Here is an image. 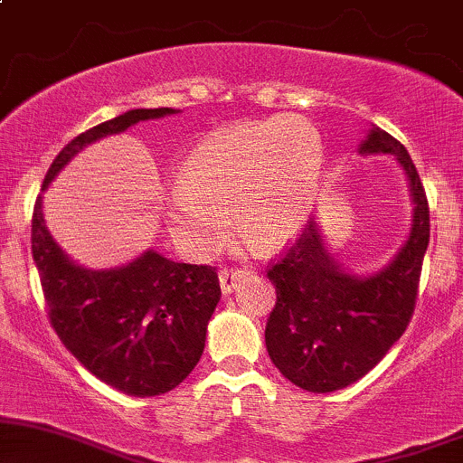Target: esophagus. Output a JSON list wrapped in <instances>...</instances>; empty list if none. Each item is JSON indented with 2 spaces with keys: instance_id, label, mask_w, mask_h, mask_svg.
I'll return each instance as SVG.
<instances>
[{
  "instance_id": "1",
  "label": "esophagus",
  "mask_w": 463,
  "mask_h": 463,
  "mask_svg": "<svg viewBox=\"0 0 463 463\" xmlns=\"http://www.w3.org/2000/svg\"><path fill=\"white\" fill-rule=\"evenodd\" d=\"M246 276H248L246 269H228V268L220 269V287H222V291H224V294H231V291L237 287L239 280L246 279Z\"/></svg>"
}]
</instances>
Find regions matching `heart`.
Instances as JSON below:
<instances>
[{"instance_id": "heart-1", "label": "heart", "mask_w": 463, "mask_h": 463, "mask_svg": "<svg viewBox=\"0 0 463 463\" xmlns=\"http://www.w3.org/2000/svg\"><path fill=\"white\" fill-rule=\"evenodd\" d=\"M322 141L294 115L215 130L165 194L174 241L194 257L224 246L231 217L241 235L276 248L305 228L317 194Z\"/></svg>"}]
</instances>
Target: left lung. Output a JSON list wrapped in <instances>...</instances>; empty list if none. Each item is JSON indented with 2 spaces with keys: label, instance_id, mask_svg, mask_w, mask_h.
I'll use <instances>...</instances> for the list:
<instances>
[{
  "label": "left lung",
  "instance_id": "obj_1",
  "mask_svg": "<svg viewBox=\"0 0 463 463\" xmlns=\"http://www.w3.org/2000/svg\"><path fill=\"white\" fill-rule=\"evenodd\" d=\"M359 154H392L405 172L413 202L407 241L379 272H348L324 243L311 217L296 243L268 269L276 305L265 326V346L285 379L316 394L348 387L401 339L413 307L429 246V204L409 152L372 126Z\"/></svg>",
  "mask_w": 463,
  "mask_h": 463
}]
</instances>
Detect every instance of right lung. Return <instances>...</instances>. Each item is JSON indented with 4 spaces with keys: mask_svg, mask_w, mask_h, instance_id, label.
Segmentation results:
<instances>
[{
    "mask_svg": "<svg viewBox=\"0 0 463 463\" xmlns=\"http://www.w3.org/2000/svg\"><path fill=\"white\" fill-rule=\"evenodd\" d=\"M176 109H135L67 143L47 169L43 191L91 143ZM32 257L50 322L61 342L91 374L128 396H158L183 383L202 357L206 326L220 302L211 265H189L146 250L135 261L89 269L62 252L47 231L43 195L32 215Z\"/></svg>",
    "mask_w": 463,
    "mask_h": 463,
    "instance_id": "obj_1",
    "label": "right lung"
}]
</instances>
